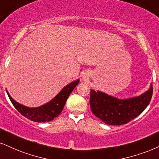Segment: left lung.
Segmentation results:
<instances>
[{
    "instance_id": "left-lung-1",
    "label": "left lung",
    "mask_w": 159,
    "mask_h": 159,
    "mask_svg": "<svg viewBox=\"0 0 159 159\" xmlns=\"http://www.w3.org/2000/svg\"><path fill=\"white\" fill-rule=\"evenodd\" d=\"M153 88L139 97L119 99L101 91L91 90L90 106L92 113L105 124L121 125L140 115L151 100Z\"/></svg>"
}]
</instances>
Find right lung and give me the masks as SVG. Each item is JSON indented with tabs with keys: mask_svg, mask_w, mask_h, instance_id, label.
<instances>
[{
	"mask_svg": "<svg viewBox=\"0 0 159 159\" xmlns=\"http://www.w3.org/2000/svg\"><path fill=\"white\" fill-rule=\"evenodd\" d=\"M78 83L79 80L72 82L69 85H66L49 102L38 107H29L20 105L14 100L7 92L14 107L23 116L36 122H46L53 120L54 118L60 114L70 93L73 91Z\"/></svg>",
	"mask_w": 159,
	"mask_h": 159,
	"instance_id": "obj_1",
	"label": "right lung"
}]
</instances>
